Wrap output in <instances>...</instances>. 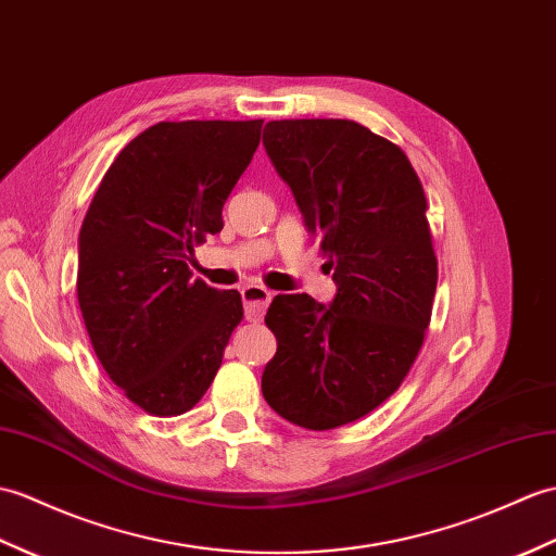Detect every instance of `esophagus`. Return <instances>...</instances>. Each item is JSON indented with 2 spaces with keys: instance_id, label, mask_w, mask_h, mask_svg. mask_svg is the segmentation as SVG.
Wrapping results in <instances>:
<instances>
[{
  "instance_id": "esophagus-1",
  "label": "esophagus",
  "mask_w": 556,
  "mask_h": 556,
  "mask_svg": "<svg viewBox=\"0 0 556 556\" xmlns=\"http://www.w3.org/2000/svg\"><path fill=\"white\" fill-rule=\"evenodd\" d=\"M241 301H243V309H247V319L257 321L273 301V291H267L261 283H247V287L241 289Z\"/></svg>"
}]
</instances>
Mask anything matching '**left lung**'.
<instances>
[{"instance_id":"1","label":"left lung","mask_w":556,"mask_h":556,"mask_svg":"<svg viewBox=\"0 0 556 556\" xmlns=\"http://www.w3.org/2000/svg\"><path fill=\"white\" fill-rule=\"evenodd\" d=\"M263 147L337 283L329 305L275 295L263 395L287 421L329 431L391 397L424 343L438 281L424 189L403 149L353 121H273Z\"/></svg>"}]
</instances>
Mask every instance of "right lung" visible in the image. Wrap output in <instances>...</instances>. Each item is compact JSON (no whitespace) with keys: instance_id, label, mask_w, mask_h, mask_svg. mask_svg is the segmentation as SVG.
I'll return each instance as SVG.
<instances>
[{"instance_id":"obj_1","label":"right lung","mask_w":556,"mask_h":556,"mask_svg":"<svg viewBox=\"0 0 556 556\" xmlns=\"http://www.w3.org/2000/svg\"><path fill=\"white\" fill-rule=\"evenodd\" d=\"M263 121L159 123L103 175L77 237V301L101 367L156 417L191 409L243 317L239 291L191 279L193 247L261 144Z\"/></svg>"}]
</instances>
